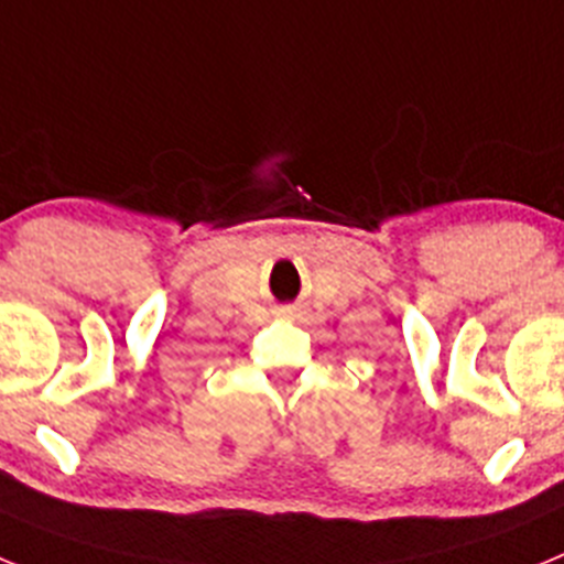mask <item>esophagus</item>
<instances>
[{
  "instance_id": "34e87169",
  "label": "esophagus",
  "mask_w": 564,
  "mask_h": 564,
  "mask_svg": "<svg viewBox=\"0 0 564 564\" xmlns=\"http://www.w3.org/2000/svg\"><path fill=\"white\" fill-rule=\"evenodd\" d=\"M291 313H293L291 307H279V316H285V318H288V316H291Z\"/></svg>"
}]
</instances>
